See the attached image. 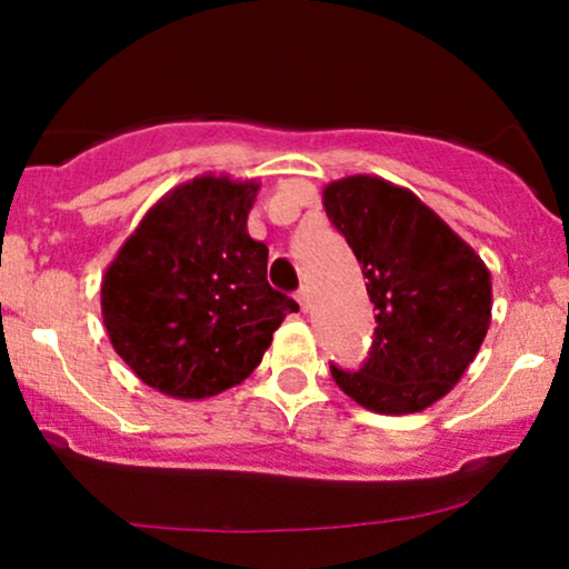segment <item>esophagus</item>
Wrapping results in <instances>:
<instances>
[{
    "label": "esophagus",
    "mask_w": 569,
    "mask_h": 569,
    "mask_svg": "<svg viewBox=\"0 0 569 569\" xmlns=\"http://www.w3.org/2000/svg\"><path fill=\"white\" fill-rule=\"evenodd\" d=\"M296 298H298L300 308H303V311H308V290H306V287H300V290L296 292Z\"/></svg>",
    "instance_id": "1"
}]
</instances>
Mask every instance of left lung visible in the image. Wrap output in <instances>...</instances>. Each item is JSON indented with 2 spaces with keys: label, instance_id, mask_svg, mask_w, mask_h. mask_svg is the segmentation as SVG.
I'll return each mask as SVG.
<instances>
[{
  "label": "left lung",
  "instance_id": "8db88e82",
  "mask_svg": "<svg viewBox=\"0 0 569 569\" xmlns=\"http://www.w3.org/2000/svg\"><path fill=\"white\" fill-rule=\"evenodd\" d=\"M332 227L359 258L377 327L356 371L329 367L346 396L377 413H413L461 380L490 325V271L409 189L348 177L325 189Z\"/></svg>",
  "mask_w": 569,
  "mask_h": 569
}]
</instances>
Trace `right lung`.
Returning a JSON list of instances; mask_svg holds the SVG:
<instances>
[{
	"mask_svg": "<svg viewBox=\"0 0 569 569\" xmlns=\"http://www.w3.org/2000/svg\"><path fill=\"white\" fill-rule=\"evenodd\" d=\"M256 181L198 177L147 210L102 279L116 353L171 398L234 388L298 303L266 279L269 248L248 234Z\"/></svg>",
	"mask_w": 569,
	"mask_h": 569,
	"instance_id": "1",
	"label": "right lung"
}]
</instances>
